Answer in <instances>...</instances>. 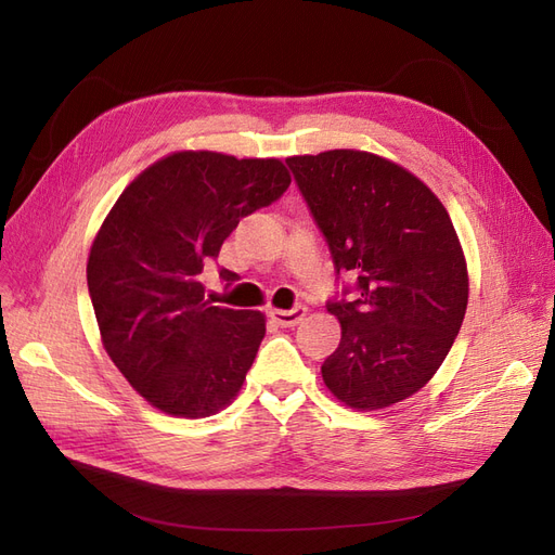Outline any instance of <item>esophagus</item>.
I'll use <instances>...</instances> for the list:
<instances>
[{"label":"esophagus","instance_id":"1","mask_svg":"<svg viewBox=\"0 0 555 555\" xmlns=\"http://www.w3.org/2000/svg\"><path fill=\"white\" fill-rule=\"evenodd\" d=\"M306 314H308V308L304 306H298L294 310H275V308L268 310V317H271L278 326H284V328L300 324L306 319Z\"/></svg>","mask_w":555,"mask_h":555}]
</instances>
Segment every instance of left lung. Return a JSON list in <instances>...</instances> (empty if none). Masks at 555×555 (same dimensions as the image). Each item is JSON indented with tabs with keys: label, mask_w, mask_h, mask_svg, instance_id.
I'll return each mask as SVG.
<instances>
[{
	"label": "left lung",
	"mask_w": 555,
	"mask_h": 555,
	"mask_svg": "<svg viewBox=\"0 0 555 555\" xmlns=\"http://www.w3.org/2000/svg\"><path fill=\"white\" fill-rule=\"evenodd\" d=\"M335 271L357 275L359 298L331 304L343 338L322 377L343 405L373 412L426 386L461 331L469 280L442 201L405 166L326 150L287 157Z\"/></svg>",
	"instance_id": "1"
}]
</instances>
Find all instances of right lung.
Returning a JSON list of instances; mask_svg holds the SVG:
<instances>
[{"label":"right lung","mask_w":555,"mask_h":555,"mask_svg":"<svg viewBox=\"0 0 555 555\" xmlns=\"http://www.w3.org/2000/svg\"><path fill=\"white\" fill-rule=\"evenodd\" d=\"M289 182L275 157L178 150L133 178L99 227L88 257L99 335L155 410L210 416L243 389L266 314L212 306L198 275L241 217L273 204Z\"/></svg>","instance_id":"add662e5"}]
</instances>
